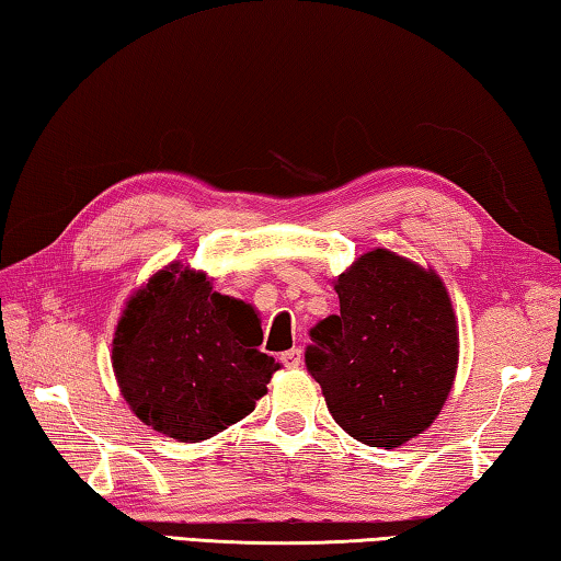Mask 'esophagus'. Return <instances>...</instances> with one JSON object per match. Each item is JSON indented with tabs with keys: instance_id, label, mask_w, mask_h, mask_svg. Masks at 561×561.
<instances>
[{
	"instance_id": "esophagus-1",
	"label": "esophagus",
	"mask_w": 561,
	"mask_h": 561,
	"mask_svg": "<svg viewBox=\"0 0 561 561\" xmlns=\"http://www.w3.org/2000/svg\"><path fill=\"white\" fill-rule=\"evenodd\" d=\"M280 359H283V365H286V367L296 369V367L302 365V352H300L298 347H293V350H288V352H283Z\"/></svg>"
}]
</instances>
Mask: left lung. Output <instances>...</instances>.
I'll list each match as a JSON object with an SVG mask.
<instances>
[{"label": "left lung", "mask_w": 561, "mask_h": 561, "mask_svg": "<svg viewBox=\"0 0 561 561\" xmlns=\"http://www.w3.org/2000/svg\"><path fill=\"white\" fill-rule=\"evenodd\" d=\"M332 286L340 312L310 330L306 367L352 438L399 448L434 424L454 389L458 320L431 265L362 253Z\"/></svg>", "instance_id": "left-lung-1"}]
</instances>
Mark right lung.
<instances>
[{
	"label": "right lung",
	"mask_w": 561,
	"mask_h": 561,
	"mask_svg": "<svg viewBox=\"0 0 561 561\" xmlns=\"http://www.w3.org/2000/svg\"><path fill=\"white\" fill-rule=\"evenodd\" d=\"M251 302L221 296L204 271L172 261L130 298L113 335V371L133 414L199 444L249 416L280 362L259 350Z\"/></svg>",
	"instance_id": "add662e5"
}]
</instances>
